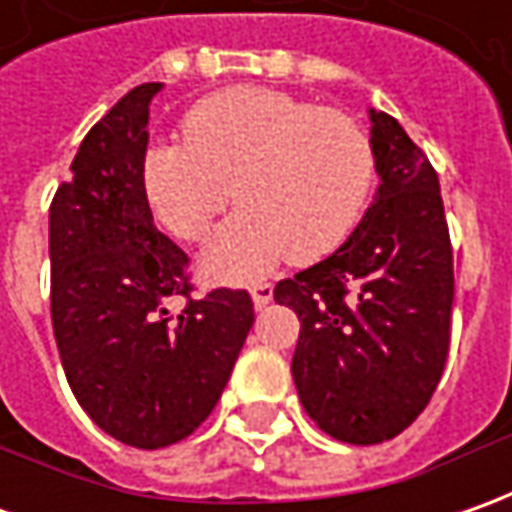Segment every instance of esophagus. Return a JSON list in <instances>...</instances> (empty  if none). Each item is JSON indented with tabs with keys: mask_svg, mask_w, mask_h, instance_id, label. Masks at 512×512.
<instances>
[{
	"mask_svg": "<svg viewBox=\"0 0 512 512\" xmlns=\"http://www.w3.org/2000/svg\"><path fill=\"white\" fill-rule=\"evenodd\" d=\"M250 296H253V307H256V310H262V307L270 305V299H273V285L259 282V285L250 287Z\"/></svg>",
	"mask_w": 512,
	"mask_h": 512,
	"instance_id": "obj_1",
	"label": "esophagus"
}]
</instances>
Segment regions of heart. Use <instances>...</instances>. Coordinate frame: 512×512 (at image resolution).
<instances>
[{"label": "heart", "instance_id": "obj_1", "mask_svg": "<svg viewBox=\"0 0 512 512\" xmlns=\"http://www.w3.org/2000/svg\"><path fill=\"white\" fill-rule=\"evenodd\" d=\"M185 142L145 153L142 190L182 242L205 239L230 199L242 202L202 253L213 282L259 279L287 256L325 259L359 227L376 187L367 130L282 90L210 93L185 116Z\"/></svg>", "mask_w": 512, "mask_h": 512}]
</instances>
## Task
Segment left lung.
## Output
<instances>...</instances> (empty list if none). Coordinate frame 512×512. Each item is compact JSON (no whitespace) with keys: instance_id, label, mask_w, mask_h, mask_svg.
<instances>
[{"instance_id":"8db88e82","label":"left lung","mask_w":512,"mask_h":512,"mask_svg":"<svg viewBox=\"0 0 512 512\" xmlns=\"http://www.w3.org/2000/svg\"><path fill=\"white\" fill-rule=\"evenodd\" d=\"M367 116L373 202L336 253L273 290L302 322L290 370L307 416L347 444L387 442L427 407L453 310L439 176L393 116Z\"/></svg>"}]
</instances>
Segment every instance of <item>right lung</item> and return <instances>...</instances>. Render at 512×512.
I'll return each instance as SVG.
<instances>
[{
	"label": "right lung",
	"instance_id": "right-lung-1",
	"mask_svg": "<svg viewBox=\"0 0 512 512\" xmlns=\"http://www.w3.org/2000/svg\"><path fill=\"white\" fill-rule=\"evenodd\" d=\"M162 82L125 93L90 128L50 205V319L70 390L116 442L156 450L210 416L253 327L245 290L187 296V256L153 225L142 159Z\"/></svg>",
	"mask_w": 512,
	"mask_h": 512
}]
</instances>
